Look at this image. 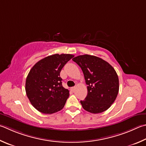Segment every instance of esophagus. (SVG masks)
I'll use <instances>...</instances> for the list:
<instances>
[{
    "label": "esophagus",
    "instance_id": "34e87169",
    "mask_svg": "<svg viewBox=\"0 0 146 146\" xmlns=\"http://www.w3.org/2000/svg\"><path fill=\"white\" fill-rule=\"evenodd\" d=\"M75 88H76V87H71V91H75Z\"/></svg>",
    "mask_w": 146,
    "mask_h": 146
}]
</instances>
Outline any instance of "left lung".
I'll use <instances>...</instances> for the list:
<instances>
[{
  "instance_id": "obj_1",
  "label": "left lung",
  "mask_w": 146,
  "mask_h": 146,
  "mask_svg": "<svg viewBox=\"0 0 146 146\" xmlns=\"http://www.w3.org/2000/svg\"><path fill=\"white\" fill-rule=\"evenodd\" d=\"M72 60L81 68L87 85V96L80 101L84 109L92 113L108 109L119 92V78L114 68L94 55H78Z\"/></svg>"
}]
</instances>
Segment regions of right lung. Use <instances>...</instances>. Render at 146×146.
<instances>
[{"label":"right lung","mask_w":146,"mask_h":146,"mask_svg":"<svg viewBox=\"0 0 146 146\" xmlns=\"http://www.w3.org/2000/svg\"><path fill=\"white\" fill-rule=\"evenodd\" d=\"M74 57L71 54H54L36 63L26 78L25 91L33 107L43 113L62 110L70 92L62 86L60 71Z\"/></svg>","instance_id":"right-lung-1"}]
</instances>
